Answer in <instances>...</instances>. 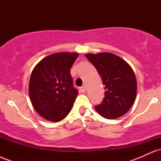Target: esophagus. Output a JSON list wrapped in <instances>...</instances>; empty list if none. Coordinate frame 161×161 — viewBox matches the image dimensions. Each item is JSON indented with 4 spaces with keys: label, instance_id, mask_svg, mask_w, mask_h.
<instances>
[{
    "label": "esophagus",
    "instance_id": "obj_1",
    "mask_svg": "<svg viewBox=\"0 0 161 161\" xmlns=\"http://www.w3.org/2000/svg\"><path fill=\"white\" fill-rule=\"evenodd\" d=\"M80 90H81V92H85L86 91V86H85V85H84V86H82L80 88Z\"/></svg>",
    "mask_w": 161,
    "mask_h": 161
}]
</instances>
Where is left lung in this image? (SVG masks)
<instances>
[{"label":"left lung","mask_w":161,"mask_h":161,"mask_svg":"<svg viewBox=\"0 0 161 161\" xmlns=\"http://www.w3.org/2000/svg\"><path fill=\"white\" fill-rule=\"evenodd\" d=\"M86 58L95 66L104 85V97L95 110L107 119L124 115L132 108L137 92V82L131 66L110 53H88Z\"/></svg>","instance_id":"obj_1"}]
</instances>
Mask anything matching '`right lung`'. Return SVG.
<instances>
[{"label": "right lung", "mask_w": 161, "mask_h": 161, "mask_svg": "<svg viewBox=\"0 0 161 161\" xmlns=\"http://www.w3.org/2000/svg\"><path fill=\"white\" fill-rule=\"evenodd\" d=\"M77 53H56L42 60L32 70L29 80V97L35 110L52 122L64 119L78 95L73 87L70 69Z\"/></svg>", "instance_id": "right-lung-1"}]
</instances>
